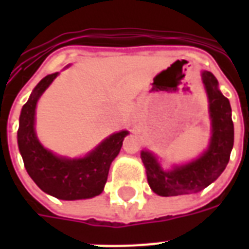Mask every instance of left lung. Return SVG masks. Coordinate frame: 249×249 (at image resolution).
I'll return each mask as SVG.
<instances>
[{
    "label": "left lung",
    "mask_w": 249,
    "mask_h": 249,
    "mask_svg": "<svg viewBox=\"0 0 249 249\" xmlns=\"http://www.w3.org/2000/svg\"><path fill=\"white\" fill-rule=\"evenodd\" d=\"M201 83L208 98L212 134L207 150L196 159L181 165H173L168 170L163 169L158 158L151 151H141L148 185L160 196L199 193L220 177L230 159L234 146V124L230 102L221 93L218 81L212 72H201Z\"/></svg>",
    "instance_id": "1"
}]
</instances>
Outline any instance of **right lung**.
Wrapping results in <instances>:
<instances>
[{"mask_svg":"<svg viewBox=\"0 0 249 249\" xmlns=\"http://www.w3.org/2000/svg\"><path fill=\"white\" fill-rule=\"evenodd\" d=\"M59 72L37 84L19 117L18 146L29 177L44 193L60 200H81L102 194L111 163L119 155L128 130L113 133L83 158H66L45 148L37 138L36 106Z\"/></svg>","mask_w":249,"mask_h":249,"instance_id":"obj_1","label":"right lung"}]
</instances>
